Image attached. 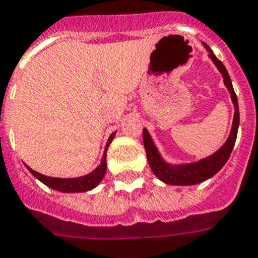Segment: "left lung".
I'll use <instances>...</instances> for the list:
<instances>
[{"mask_svg": "<svg viewBox=\"0 0 258 258\" xmlns=\"http://www.w3.org/2000/svg\"><path fill=\"white\" fill-rule=\"evenodd\" d=\"M203 45L209 51V58L213 60V63L216 64V68L221 73L224 83H225L228 91L231 94L232 102L234 104L233 124H232L231 134L228 136L227 142L224 143V146L219 151H216L215 154L208 156V158L202 159V160H199L196 163H188V164L181 165H171L168 163H165L162 156H160V154H159L158 148L154 144L152 139H151L148 131L143 128V143L144 148H146V154H147L148 164H150L152 172L159 179L164 181L165 184H171V185H194V184L203 183L209 177H212L213 175H216L231 156V152L233 150L234 143H236V138H237L240 112H238L237 96H236L233 86H232V81L223 62L217 59L216 55L213 54V51L207 43H203Z\"/></svg>", "mask_w": 258, "mask_h": 258, "instance_id": "1", "label": "left lung"}]
</instances>
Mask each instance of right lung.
Segmentation results:
<instances>
[{
    "label": "right lung",
    "mask_w": 258,
    "mask_h": 258,
    "mask_svg": "<svg viewBox=\"0 0 258 258\" xmlns=\"http://www.w3.org/2000/svg\"><path fill=\"white\" fill-rule=\"evenodd\" d=\"M115 133H112L110 135L107 140V144H106V148H104L103 158L100 160V164L94 169L93 172L89 173V175H85V176L81 177H74V179H59V177H50L45 176L39 172H35L34 169H31L30 167H27V169L30 171L31 175L34 177L42 181V183L47 185V187L53 188L55 190H59V192H86V190H90L95 188L98 184L102 181V179L104 177V173H106V169H107V163H106V155H107V148L110 146V143L114 139Z\"/></svg>",
    "instance_id": "add662e5"
}]
</instances>
